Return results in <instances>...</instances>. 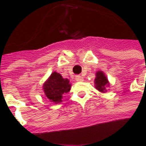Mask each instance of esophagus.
<instances>
[{
  "label": "esophagus",
  "mask_w": 146,
  "mask_h": 146,
  "mask_svg": "<svg viewBox=\"0 0 146 146\" xmlns=\"http://www.w3.org/2000/svg\"><path fill=\"white\" fill-rule=\"evenodd\" d=\"M75 80L77 81V82H82L83 81V77L81 76H76Z\"/></svg>",
  "instance_id": "34e87169"
}]
</instances>
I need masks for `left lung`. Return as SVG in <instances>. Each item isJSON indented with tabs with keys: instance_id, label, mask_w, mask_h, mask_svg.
Wrapping results in <instances>:
<instances>
[{
	"instance_id": "left-lung-1",
	"label": "left lung",
	"mask_w": 146,
	"mask_h": 146,
	"mask_svg": "<svg viewBox=\"0 0 146 146\" xmlns=\"http://www.w3.org/2000/svg\"><path fill=\"white\" fill-rule=\"evenodd\" d=\"M95 87L97 90L104 93L108 90V87H109L110 83L108 80V77L105 73L102 70H98L96 73V79L94 80Z\"/></svg>"
}]
</instances>
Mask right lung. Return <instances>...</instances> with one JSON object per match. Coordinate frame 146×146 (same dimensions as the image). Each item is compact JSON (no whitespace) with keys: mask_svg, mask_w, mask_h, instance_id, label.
Segmentation results:
<instances>
[{"mask_svg":"<svg viewBox=\"0 0 146 146\" xmlns=\"http://www.w3.org/2000/svg\"><path fill=\"white\" fill-rule=\"evenodd\" d=\"M71 84L68 79H64L59 73L53 72L43 83V92L50 102L58 104L62 102L63 96L70 92Z\"/></svg>","mask_w":146,"mask_h":146,"instance_id":"add662e5","label":"right lung"}]
</instances>
